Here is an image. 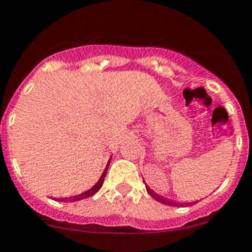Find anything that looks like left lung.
<instances>
[{"mask_svg":"<svg viewBox=\"0 0 252 252\" xmlns=\"http://www.w3.org/2000/svg\"><path fill=\"white\" fill-rule=\"evenodd\" d=\"M146 189H147V191H148L149 195H151L153 198H156L158 202H161V203H164V204H167V206L181 207V206H184V204H195L196 203V202H191V203H177V202H172V201H168V200H166V198H162L161 196H158L157 193L152 191V190L149 189L148 187H146Z\"/></svg>","mask_w":252,"mask_h":252,"instance_id":"1","label":"left lung"}]
</instances>
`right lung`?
I'll return each mask as SVG.
<instances>
[{
	"mask_svg": "<svg viewBox=\"0 0 252 252\" xmlns=\"http://www.w3.org/2000/svg\"><path fill=\"white\" fill-rule=\"evenodd\" d=\"M109 164H110V160H109ZM109 164H107V166H109ZM107 166L106 168L104 170L103 175H101L100 179L98 181V183H96L94 187L91 188L90 190H87V191L80 193V195H76V196H71V197H64V198H57V200L61 201V202H76V201H80V200H84V198H87L90 197V196L94 195L95 192L99 191V189L101 188V185L104 183V179H105V176H106V172H107Z\"/></svg>",
	"mask_w": 252,
	"mask_h": 252,
	"instance_id": "add662e5",
	"label": "right lung"
}]
</instances>
